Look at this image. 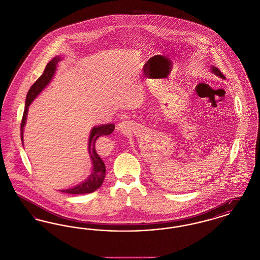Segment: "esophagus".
I'll use <instances>...</instances> for the list:
<instances>
[{"instance_id": "obj_1", "label": "esophagus", "mask_w": 260, "mask_h": 260, "mask_svg": "<svg viewBox=\"0 0 260 260\" xmlns=\"http://www.w3.org/2000/svg\"><path fill=\"white\" fill-rule=\"evenodd\" d=\"M117 128H118L120 132L126 133V132H128L129 128H131V124H129V122H127V121H124V122H121L120 124H118Z\"/></svg>"}]
</instances>
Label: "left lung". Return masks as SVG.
<instances>
[{"instance_id":"8db88e82","label":"left lung","mask_w":260,"mask_h":260,"mask_svg":"<svg viewBox=\"0 0 260 260\" xmlns=\"http://www.w3.org/2000/svg\"><path fill=\"white\" fill-rule=\"evenodd\" d=\"M211 72L213 73V74L216 75V76H218V77H220V78H222V79H225V77H224V75L220 72V70L218 69V68H216V67H214V66H212L211 68Z\"/></svg>"}]
</instances>
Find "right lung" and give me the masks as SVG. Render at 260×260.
Returning a JSON list of instances; mask_svg holds the SVG:
<instances>
[{
    "instance_id": "1",
    "label": "right lung",
    "mask_w": 260,
    "mask_h": 260,
    "mask_svg": "<svg viewBox=\"0 0 260 260\" xmlns=\"http://www.w3.org/2000/svg\"><path fill=\"white\" fill-rule=\"evenodd\" d=\"M60 56H56L52 58L46 66L44 73L41 75V77L38 79L37 81L32 85L30 87L27 96H26V102H25L24 112H23V117L22 121L20 124V137L21 141L23 142V128H24L25 124H26V118H27V113H28V108L29 105L32 103V101L37 98V95L40 94V92L49 85L50 80L52 79L53 75L55 73L56 70V65L57 63L60 61ZM115 129V124H101L99 126H94L89 135V140H88V152L89 156L92 161V172L90 175L87 177V179L78 184L75 187H72L70 189L66 190H60L64 193H69V194H87V193H91L99 189L100 186L102 185L104 177H105V164L101 160L99 157V154L96 153L95 150V142L98 138L101 136H109L112 132Z\"/></svg>"
}]
</instances>
